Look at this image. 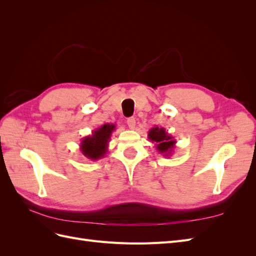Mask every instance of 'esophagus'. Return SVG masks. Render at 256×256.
I'll list each match as a JSON object with an SVG mask.
<instances>
[{
    "instance_id": "esophagus-1",
    "label": "esophagus",
    "mask_w": 256,
    "mask_h": 256,
    "mask_svg": "<svg viewBox=\"0 0 256 256\" xmlns=\"http://www.w3.org/2000/svg\"><path fill=\"white\" fill-rule=\"evenodd\" d=\"M127 125L129 126L130 129H134L136 128V118H129L127 120Z\"/></svg>"
}]
</instances>
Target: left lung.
<instances>
[{"label":"left lung","instance_id":"obj_1","mask_svg":"<svg viewBox=\"0 0 256 256\" xmlns=\"http://www.w3.org/2000/svg\"><path fill=\"white\" fill-rule=\"evenodd\" d=\"M148 138L154 144L158 152L164 157H170L173 154L176 145L174 136L170 134L164 127H154L148 131Z\"/></svg>","mask_w":256,"mask_h":256}]
</instances>
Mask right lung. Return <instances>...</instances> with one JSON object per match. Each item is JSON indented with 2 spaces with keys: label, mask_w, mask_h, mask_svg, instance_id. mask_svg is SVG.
<instances>
[{
  "label": "right lung",
  "mask_w": 256,
  "mask_h": 256,
  "mask_svg": "<svg viewBox=\"0 0 256 256\" xmlns=\"http://www.w3.org/2000/svg\"><path fill=\"white\" fill-rule=\"evenodd\" d=\"M115 130L113 124H104L92 130V134L84 136L80 143V150L85 157L95 161L104 157L108 152L112 132Z\"/></svg>",
  "instance_id": "obj_1"
}]
</instances>
